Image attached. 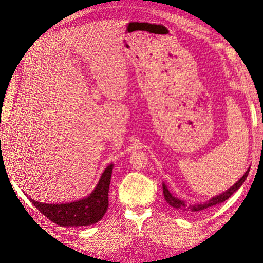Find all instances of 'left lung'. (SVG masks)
<instances>
[{"label": "left lung", "mask_w": 263, "mask_h": 263, "mask_svg": "<svg viewBox=\"0 0 263 263\" xmlns=\"http://www.w3.org/2000/svg\"><path fill=\"white\" fill-rule=\"evenodd\" d=\"M245 174H247V173H245ZM245 174H244V176H245ZM244 176H243V177L241 178V180H239V181L235 184V186H233V187H231L230 190H227V192H226V193L224 192V194L218 195V197H216V198L212 199V200L210 201V202H209V204H205V205H198V206H192V210H194V211H198V210H200V209L204 208V206H206V205H214V204H217V203L224 202L225 200H227L228 198L231 197V195L234 193V191H236V190L238 189V186H241V184H242V182H243V180H244ZM164 197H165V199H166V201H167V203H170V205H172L173 208L185 210V209H184V208H185V204H184V202H182L181 200H178V199H176V198L173 197V195L168 192V190H167L166 187H164Z\"/></svg>", "instance_id": "1"}]
</instances>
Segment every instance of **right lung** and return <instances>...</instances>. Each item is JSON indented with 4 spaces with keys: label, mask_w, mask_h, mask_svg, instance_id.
<instances>
[{
    "label": "right lung",
    "mask_w": 263,
    "mask_h": 263,
    "mask_svg": "<svg viewBox=\"0 0 263 263\" xmlns=\"http://www.w3.org/2000/svg\"><path fill=\"white\" fill-rule=\"evenodd\" d=\"M111 168L108 166L100 177L93 192L88 198L69 204L52 205L32 201V204L60 226H88L102 219L108 208V190Z\"/></svg>",
    "instance_id": "1"
}]
</instances>
